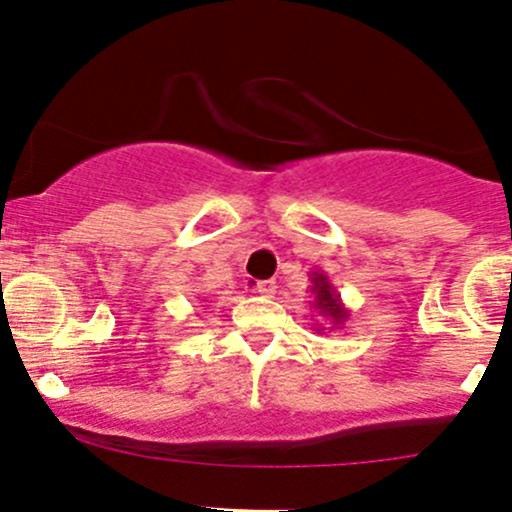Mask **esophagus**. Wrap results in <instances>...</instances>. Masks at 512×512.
<instances>
[{
	"label": "esophagus",
	"instance_id": "esophagus-1",
	"mask_svg": "<svg viewBox=\"0 0 512 512\" xmlns=\"http://www.w3.org/2000/svg\"><path fill=\"white\" fill-rule=\"evenodd\" d=\"M257 292H260L262 297H274V294H277V284H274L272 279H262V282H257Z\"/></svg>",
	"mask_w": 512,
	"mask_h": 512
}]
</instances>
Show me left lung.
Returning a JSON list of instances; mask_svg holds the SVG:
<instances>
[{
	"label": "left lung",
	"mask_w": 512,
	"mask_h": 512,
	"mask_svg": "<svg viewBox=\"0 0 512 512\" xmlns=\"http://www.w3.org/2000/svg\"><path fill=\"white\" fill-rule=\"evenodd\" d=\"M309 279H311V294H314V309L316 314L324 316L328 319V326L333 328H343V324L348 321V316H351V311L343 306L341 301V294L336 292V287L331 284V279H328L326 272L316 270V272H309ZM316 331H326L324 326H316Z\"/></svg>",
	"instance_id": "obj_1"
}]
</instances>
